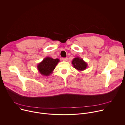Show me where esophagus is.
<instances>
[{
	"label": "esophagus",
	"mask_w": 125,
	"mask_h": 125,
	"mask_svg": "<svg viewBox=\"0 0 125 125\" xmlns=\"http://www.w3.org/2000/svg\"><path fill=\"white\" fill-rule=\"evenodd\" d=\"M68 60V58H62V60L63 61H67Z\"/></svg>",
	"instance_id": "34e87169"
}]
</instances>
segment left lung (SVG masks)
Instances as JSON below:
<instances>
[{
    "mask_svg": "<svg viewBox=\"0 0 125 125\" xmlns=\"http://www.w3.org/2000/svg\"><path fill=\"white\" fill-rule=\"evenodd\" d=\"M74 68L79 71H82L86 69L87 67V64L85 62L83 58L79 57L74 58L72 62Z\"/></svg>",
    "mask_w": 125,
    "mask_h": 125,
    "instance_id": "1",
    "label": "left lung"
}]
</instances>
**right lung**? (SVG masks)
<instances>
[{"mask_svg":"<svg viewBox=\"0 0 125 125\" xmlns=\"http://www.w3.org/2000/svg\"><path fill=\"white\" fill-rule=\"evenodd\" d=\"M59 62H60V60L58 58L53 59L47 57L38 64L37 68L42 75L48 76L53 73V70L55 69Z\"/></svg>","mask_w":125,"mask_h":125,"instance_id":"right-lung-1","label":"right lung"}]
</instances>
